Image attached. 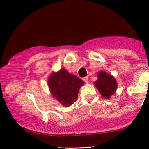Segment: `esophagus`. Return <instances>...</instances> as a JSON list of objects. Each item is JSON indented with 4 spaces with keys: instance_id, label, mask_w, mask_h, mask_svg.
I'll return each mask as SVG.
<instances>
[{
    "instance_id": "obj_1",
    "label": "esophagus",
    "mask_w": 149,
    "mask_h": 149,
    "mask_svg": "<svg viewBox=\"0 0 149 149\" xmlns=\"http://www.w3.org/2000/svg\"><path fill=\"white\" fill-rule=\"evenodd\" d=\"M83 81L84 82H85V83H88V78L87 77H84V78H83Z\"/></svg>"
}]
</instances>
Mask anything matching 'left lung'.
<instances>
[{
	"label": "left lung",
	"mask_w": 149,
	"mask_h": 149,
	"mask_svg": "<svg viewBox=\"0 0 149 149\" xmlns=\"http://www.w3.org/2000/svg\"><path fill=\"white\" fill-rule=\"evenodd\" d=\"M98 79L94 82V85L103 97L109 99L110 96L115 94L118 88V84L115 77L104 71L99 72Z\"/></svg>",
	"instance_id": "left-lung-1"
}]
</instances>
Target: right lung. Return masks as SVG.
I'll return each mask as SVG.
<instances>
[{
  "instance_id": "right-lung-1",
  "label": "right lung",
  "mask_w": 149,
  "mask_h": 149,
  "mask_svg": "<svg viewBox=\"0 0 149 149\" xmlns=\"http://www.w3.org/2000/svg\"><path fill=\"white\" fill-rule=\"evenodd\" d=\"M84 84L83 81L69 73L65 68L52 73L48 78L51 94L65 107L70 106L77 100L79 88Z\"/></svg>"
}]
</instances>
